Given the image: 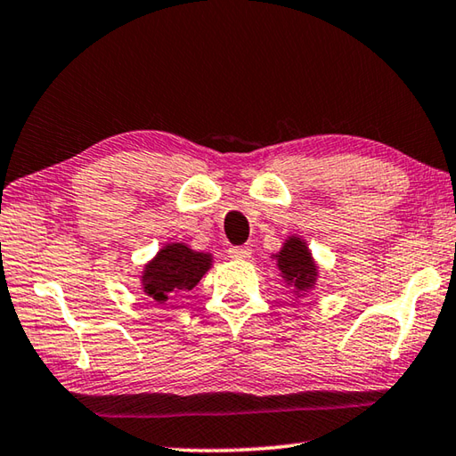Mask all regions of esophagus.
<instances>
[{"label":"esophagus","mask_w":456,"mask_h":456,"mask_svg":"<svg viewBox=\"0 0 456 456\" xmlns=\"http://www.w3.org/2000/svg\"><path fill=\"white\" fill-rule=\"evenodd\" d=\"M229 257L233 259H249L251 257V247H231L229 249Z\"/></svg>","instance_id":"34e87169"}]
</instances>
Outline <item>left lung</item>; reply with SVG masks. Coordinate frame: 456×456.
<instances>
[{"label":"left lung","instance_id":"8db88e82","mask_svg":"<svg viewBox=\"0 0 456 456\" xmlns=\"http://www.w3.org/2000/svg\"><path fill=\"white\" fill-rule=\"evenodd\" d=\"M273 257L277 259L283 281L297 293V297L299 293H307L314 288L318 280V265L302 237L291 235L285 239L283 247Z\"/></svg>","mask_w":456,"mask_h":456}]
</instances>
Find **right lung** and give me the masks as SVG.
I'll return each mask as SVG.
<instances>
[{"label": "right lung", "mask_w": 456, "mask_h": 456, "mask_svg": "<svg viewBox=\"0 0 456 456\" xmlns=\"http://www.w3.org/2000/svg\"><path fill=\"white\" fill-rule=\"evenodd\" d=\"M213 265L211 253L192 251L184 243H167L149 264L141 277L142 289L154 302L165 304L175 293L191 291Z\"/></svg>", "instance_id": "right-lung-1"}]
</instances>
